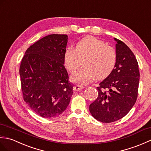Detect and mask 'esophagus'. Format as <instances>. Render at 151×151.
<instances>
[{"instance_id": "1", "label": "esophagus", "mask_w": 151, "mask_h": 151, "mask_svg": "<svg viewBox=\"0 0 151 151\" xmlns=\"http://www.w3.org/2000/svg\"><path fill=\"white\" fill-rule=\"evenodd\" d=\"M83 88H84V87L81 85H75L74 87H73V90H74V91H80V90H81Z\"/></svg>"}]
</instances>
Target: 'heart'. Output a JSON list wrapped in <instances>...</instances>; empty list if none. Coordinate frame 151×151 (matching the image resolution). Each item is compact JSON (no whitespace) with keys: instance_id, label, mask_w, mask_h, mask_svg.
I'll return each mask as SVG.
<instances>
[{"instance_id":"b5f03b06","label":"heart","mask_w":151,"mask_h":151,"mask_svg":"<svg viewBox=\"0 0 151 151\" xmlns=\"http://www.w3.org/2000/svg\"><path fill=\"white\" fill-rule=\"evenodd\" d=\"M84 60L85 67L71 76L72 81L79 85L108 77L115 68L117 54L115 49L103 41L87 36L77 42L76 49L67 48L64 54L65 66L70 72H75Z\"/></svg>"}]
</instances>
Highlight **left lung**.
<instances>
[{
  "mask_svg": "<svg viewBox=\"0 0 151 151\" xmlns=\"http://www.w3.org/2000/svg\"><path fill=\"white\" fill-rule=\"evenodd\" d=\"M114 39L117 42L115 68L97 87L98 96L89 106L92 116L102 123H111L123 118L131 110L138 97V61L125 43Z\"/></svg>",
  "mask_w": 151,
  "mask_h": 151,
  "instance_id": "1",
  "label": "left lung"
}]
</instances>
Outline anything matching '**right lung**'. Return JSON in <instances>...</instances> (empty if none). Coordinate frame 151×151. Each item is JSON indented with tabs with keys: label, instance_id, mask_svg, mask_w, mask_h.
<instances>
[{
	"label": "right lung",
	"instance_id": "1",
	"mask_svg": "<svg viewBox=\"0 0 151 151\" xmlns=\"http://www.w3.org/2000/svg\"><path fill=\"white\" fill-rule=\"evenodd\" d=\"M67 42V35H47L29 46L22 59L19 73L23 98L42 118L61 114L73 94L64 66Z\"/></svg>",
	"mask_w": 151,
	"mask_h": 151
}]
</instances>
